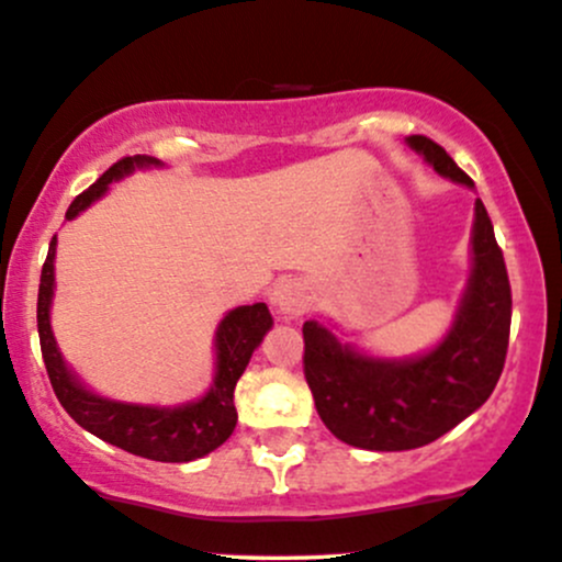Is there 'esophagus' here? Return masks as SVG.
I'll return each instance as SVG.
<instances>
[{"label": "esophagus", "instance_id": "34e87169", "mask_svg": "<svg viewBox=\"0 0 562 562\" xmlns=\"http://www.w3.org/2000/svg\"><path fill=\"white\" fill-rule=\"evenodd\" d=\"M270 304L276 307V313L283 317H296L307 310V296H304V289L296 281H281L276 283L273 296H270Z\"/></svg>", "mask_w": 562, "mask_h": 562}]
</instances>
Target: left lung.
<instances>
[{
	"label": "left lung",
	"mask_w": 562,
	"mask_h": 562,
	"mask_svg": "<svg viewBox=\"0 0 562 562\" xmlns=\"http://www.w3.org/2000/svg\"><path fill=\"white\" fill-rule=\"evenodd\" d=\"M440 177L474 187L453 158L425 135L406 137ZM510 283L482 200L474 203L472 273L446 338L419 357L357 351L307 321L304 378L323 425L364 450H412L438 440L474 414L501 380L510 336Z\"/></svg>",
	"instance_id": "1"
}]
</instances>
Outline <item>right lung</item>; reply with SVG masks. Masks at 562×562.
Returning a JSON list of instances; mask_svg holds the SVG:
<instances>
[{
	"label": "right lung",
	"instance_id": "obj_1",
	"mask_svg": "<svg viewBox=\"0 0 562 562\" xmlns=\"http://www.w3.org/2000/svg\"><path fill=\"white\" fill-rule=\"evenodd\" d=\"M145 166H161V161L150 156H127L116 161L112 169L103 171L86 192H80L72 200V205L67 207V221L80 216L88 205L106 195L109 184L116 179L133 175L135 169H145ZM54 258H57V237H52L46 262L41 268L36 310L38 338L48 380H52L54 393H57L59 404L65 406L69 417L95 438L150 461L187 463L203 459L221 442H226L237 427L234 387L249 364L252 351L258 349L262 336L273 325L266 304H241V307L226 313L224 321L218 323L216 378H213L211 391L203 398L182 406L124 404V401L103 398L99 393L88 391L61 359V351L52 334V321H48L54 296Z\"/></svg>",
	"mask_w": 562,
	"mask_h": 562
}]
</instances>
